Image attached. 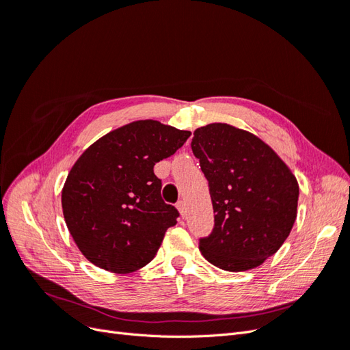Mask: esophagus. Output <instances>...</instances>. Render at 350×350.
<instances>
[{
	"instance_id": "1",
	"label": "esophagus",
	"mask_w": 350,
	"mask_h": 350,
	"mask_svg": "<svg viewBox=\"0 0 350 350\" xmlns=\"http://www.w3.org/2000/svg\"><path fill=\"white\" fill-rule=\"evenodd\" d=\"M176 208L179 210V213H181L183 217L187 216V204H185L184 200H179V201H178V203H176Z\"/></svg>"
}]
</instances>
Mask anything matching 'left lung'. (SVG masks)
<instances>
[{
    "label": "left lung",
    "mask_w": 350,
    "mask_h": 350,
    "mask_svg": "<svg viewBox=\"0 0 350 350\" xmlns=\"http://www.w3.org/2000/svg\"><path fill=\"white\" fill-rule=\"evenodd\" d=\"M215 211V226L200 251L226 271L258 267L289 237L299 187L282 159L254 134L208 124L191 142Z\"/></svg>",
    "instance_id": "1"
}]
</instances>
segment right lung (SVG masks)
<instances>
[{
  "mask_svg": "<svg viewBox=\"0 0 350 350\" xmlns=\"http://www.w3.org/2000/svg\"><path fill=\"white\" fill-rule=\"evenodd\" d=\"M189 135L159 121H135L103 135L74 163L62 188V213L94 266L125 274L154 258L179 213L163 201L153 167Z\"/></svg>",
  "mask_w": 350,
  "mask_h": 350,
  "instance_id": "add662e5",
  "label": "right lung"
}]
</instances>
